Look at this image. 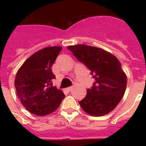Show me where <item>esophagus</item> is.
I'll list each match as a JSON object with an SVG mask.
<instances>
[{
    "label": "esophagus",
    "mask_w": 146,
    "mask_h": 146,
    "mask_svg": "<svg viewBox=\"0 0 146 146\" xmlns=\"http://www.w3.org/2000/svg\"><path fill=\"white\" fill-rule=\"evenodd\" d=\"M72 87H69V88H67L66 89V90L67 91H69H69H72Z\"/></svg>",
    "instance_id": "1"
}]
</instances>
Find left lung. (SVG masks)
Instances as JSON below:
<instances>
[{"mask_svg": "<svg viewBox=\"0 0 146 146\" xmlns=\"http://www.w3.org/2000/svg\"><path fill=\"white\" fill-rule=\"evenodd\" d=\"M77 60L91 71L94 82L79 102L82 109L92 116H103L116 108L124 95L126 75L118 59L110 52L86 44L67 47Z\"/></svg>", "mask_w": 146, "mask_h": 146, "instance_id": "8db88e82", "label": "left lung"}]
</instances>
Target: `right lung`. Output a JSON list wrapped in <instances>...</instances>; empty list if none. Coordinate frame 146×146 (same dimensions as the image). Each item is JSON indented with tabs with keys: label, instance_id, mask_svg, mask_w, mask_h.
<instances>
[{
	"label": "right lung",
	"instance_id": "obj_1",
	"mask_svg": "<svg viewBox=\"0 0 146 146\" xmlns=\"http://www.w3.org/2000/svg\"><path fill=\"white\" fill-rule=\"evenodd\" d=\"M61 47H49L30 56L17 72L15 86L22 104L30 113L44 116L59 107L65 95L52 86V66Z\"/></svg>",
	"mask_w": 146,
	"mask_h": 146
}]
</instances>
